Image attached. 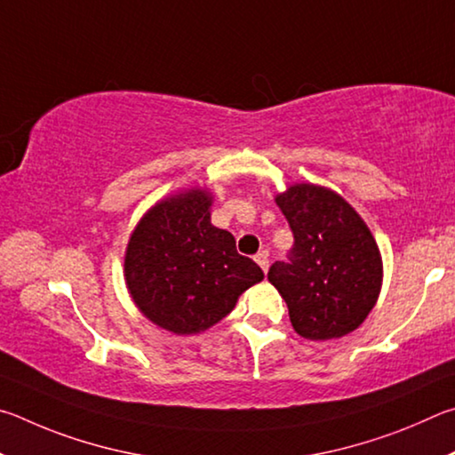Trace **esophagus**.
<instances>
[{
    "label": "esophagus",
    "mask_w": 455,
    "mask_h": 455,
    "mask_svg": "<svg viewBox=\"0 0 455 455\" xmlns=\"http://www.w3.org/2000/svg\"><path fill=\"white\" fill-rule=\"evenodd\" d=\"M258 261V266L264 269V274L267 272V267H269V258H267V251H259V253H256V258H253Z\"/></svg>",
    "instance_id": "esophagus-1"
}]
</instances>
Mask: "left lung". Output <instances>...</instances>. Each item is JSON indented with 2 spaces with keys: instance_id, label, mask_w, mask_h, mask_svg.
<instances>
[{
  "instance_id": "obj_1",
  "label": "left lung",
  "mask_w": 455,
  "mask_h": 455,
  "mask_svg": "<svg viewBox=\"0 0 455 455\" xmlns=\"http://www.w3.org/2000/svg\"><path fill=\"white\" fill-rule=\"evenodd\" d=\"M293 234L288 261L267 280L282 293L293 330L333 339L360 328L381 288L378 243L363 220L336 191L298 183L275 197Z\"/></svg>"
}]
</instances>
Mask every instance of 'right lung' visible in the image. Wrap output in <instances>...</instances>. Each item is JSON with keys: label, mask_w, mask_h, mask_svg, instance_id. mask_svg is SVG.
I'll return each instance as SVG.
<instances>
[{"label": "right lung", "mask_w": 455, "mask_h": 455, "mask_svg": "<svg viewBox=\"0 0 455 455\" xmlns=\"http://www.w3.org/2000/svg\"><path fill=\"white\" fill-rule=\"evenodd\" d=\"M210 205L202 189L167 197L143 215L127 243L125 283L135 306L180 336L212 328L264 280L256 261L237 253L234 235L212 226Z\"/></svg>", "instance_id": "add662e5"}]
</instances>
